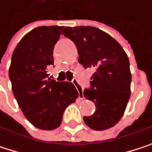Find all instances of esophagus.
Returning a JSON list of instances; mask_svg holds the SVG:
<instances>
[{"label": "esophagus", "instance_id": "obj_1", "mask_svg": "<svg viewBox=\"0 0 152 152\" xmlns=\"http://www.w3.org/2000/svg\"><path fill=\"white\" fill-rule=\"evenodd\" d=\"M73 83H74V84H75L76 88L77 89V91H78V93H79V99H84V95H83V88L80 86V84L76 82V80H75Z\"/></svg>", "mask_w": 152, "mask_h": 152}]
</instances>
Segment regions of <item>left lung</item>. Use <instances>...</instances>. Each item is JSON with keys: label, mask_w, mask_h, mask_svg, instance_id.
I'll list each match as a JSON object with an SVG mask.
<instances>
[{"label": "left lung", "mask_w": 152, "mask_h": 152, "mask_svg": "<svg viewBox=\"0 0 152 152\" xmlns=\"http://www.w3.org/2000/svg\"><path fill=\"white\" fill-rule=\"evenodd\" d=\"M61 33L75 43L78 61L85 69H94L91 88L83 94L97 110L83 117L85 124L99 131L113 128L123 116L130 98L131 72L126 52L112 36L96 27H65Z\"/></svg>", "instance_id": "8db88e82"}]
</instances>
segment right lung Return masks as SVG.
Here are the masks:
<instances>
[{
  "label": "right lung",
  "mask_w": 152,
  "mask_h": 152,
  "mask_svg": "<svg viewBox=\"0 0 152 152\" xmlns=\"http://www.w3.org/2000/svg\"><path fill=\"white\" fill-rule=\"evenodd\" d=\"M61 26H40L26 33L15 48L9 76L17 104L36 128L53 130L60 127L65 109L76 102L78 91L69 82L49 77L53 51Z\"/></svg>",
  "instance_id": "add662e5"
}]
</instances>
